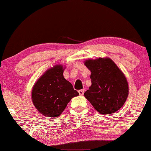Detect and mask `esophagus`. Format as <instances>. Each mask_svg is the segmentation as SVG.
I'll return each mask as SVG.
<instances>
[{
	"instance_id": "esophagus-1",
	"label": "esophagus",
	"mask_w": 151,
	"mask_h": 151,
	"mask_svg": "<svg viewBox=\"0 0 151 151\" xmlns=\"http://www.w3.org/2000/svg\"><path fill=\"white\" fill-rule=\"evenodd\" d=\"M83 93H84V90H83V89H81V90L79 91V93L80 94L81 96H82Z\"/></svg>"
}]
</instances>
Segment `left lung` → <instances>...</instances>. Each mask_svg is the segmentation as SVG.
<instances>
[{
    "label": "left lung",
    "instance_id": "1",
    "mask_svg": "<svg viewBox=\"0 0 151 151\" xmlns=\"http://www.w3.org/2000/svg\"><path fill=\"white\" fill-rule=\"evenodd\" d=\"M84 65L91 72V86L84 93L85 98L103 115L119 110L129 94L124 73L109 58L86 60Z\"/></svg>",
    "mask_w": 151,
    "mask_h": 151
}]
</instances>
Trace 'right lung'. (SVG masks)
<instances>
[{"instance_id": "1", "label": "right lung", "mask_w": 151, "mask_h": 151, "mask_svg": "<svg viewBox=\"0 0 151 151\" xmlns=\"http://www.w3.org/2000/svg\"><path fill=\"white\" fill-rule=\"evenodd\" d=\"M65 68L62 65H56L48 69L32 88V103L46 117L60 115L71 99L79 95L72 83L64 78Z\"/></svg>"}]
</instances>
